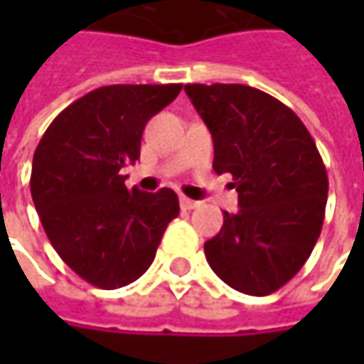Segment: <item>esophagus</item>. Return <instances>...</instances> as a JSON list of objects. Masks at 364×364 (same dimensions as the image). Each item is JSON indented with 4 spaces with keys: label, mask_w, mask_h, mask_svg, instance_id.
I'll list each match as a JSON object with an SVG mask.
<instances>
[{
    "label": "esophagus",
    "mask_w": 364,
    "mask_h": 364,
    "mask_svg": "<svg viewBox=\"0 0 364 364\" xmlns=\"http://www.w3.org/2000/svg\"><path fill=\"white\" fill-rule=\"evenodd\" d=\"M180 206H182L184 210H194V208L200 206V203H198V200H192V198H186V196H180Z\"/></svg>",
    "instance_id": "34e87169"
}]
</instances>
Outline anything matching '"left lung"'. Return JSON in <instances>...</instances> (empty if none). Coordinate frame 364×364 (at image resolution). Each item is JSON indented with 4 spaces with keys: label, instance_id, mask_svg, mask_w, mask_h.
Returning <instances> with one entry per match:
<instances>
[{
    "label": "left lung",
    "instance_id": "8db88e82",
    "mask_svg": "<svg viewBox=\"0 0 364 364\" xmlns=\"http://www.w3.org/2000/svg\"><path fill=\"white\" fill-rule=\"evenodd\" d=\"M215 144L213 168L232 174L239 210L225 213L204 243L218 277L237 291L269 296L300 272L322 231L328 176L300 117L245 85H186Z\"/></svg>",
    "mask_w": 364,
    "mask_h": 364
}]
</instances>
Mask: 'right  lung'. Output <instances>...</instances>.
Returning a JSON list of instances; mask_svg holds the SVG:
<instances>
[{"label": "right lung", "mask_w": 364, "mask_h": 364, "mask_svg": "<svg viewBox=\"0 0 364 364\" xmlns=\"http://www.w3.org/2000/svg\"><path fill=\"white\" fill-rule=\"evenodd\" d=\"M182 85H111L87 92L50 123L34 151L30 190L42 227L85 282L115 289L135 282L178 217L174 190L125 186L146 123Z\"/></svg>", "instance_id": "obj_1"}]
</instances>
